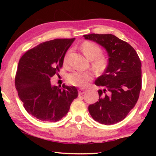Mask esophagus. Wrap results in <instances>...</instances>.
I'll list each match as a JSON object with an SVG mask.
<instances>
[{"label": "esophagus", "mask_w": 156, "mask_h": 156, "mask_svg": "<svg viewBox=\"0 0 156 156\" xmlns=\"http://www.w3.org/2000/svg\"><path fill=\"white\" fill-rule=\"evenodd\" d=\"M86 92V90H84V89H79V94L80 95H82L83 94H84Z\"/></svg>", "instance_id": "34e87169"}]
</instances>
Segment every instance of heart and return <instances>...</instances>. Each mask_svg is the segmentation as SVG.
Instances as JSON below:
<instances>
[{"mask_svg": "<svg viewBox=\"0 0 156 156\" xmlns=\"http://www.w3.org/2000/svg\"><path fill=\"white\" fill-rule=\"evenodd\" d=\"M82 51L87 59L93 60V67L99 71H103L108 65V60L105 57L101 56V48L93 42L87 41L82 44ZM68 55H66L65 62L67 60ZM94 79V74L90 72H73L67 76L69 84L73 86L85 87Z\"/></svg>", "mask_w": 156, "mask_h": 156, "instance_id": "b5f03b06", "label": "heart"}]
</instances>
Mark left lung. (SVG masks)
I'll use <instances>...</instances> for the list:
<instances>
[{
    "label": "left lung",
    "mask_w": 156,
    "mask_h": 156,
    "mask_svg": "<svg viewBox=\"0 0 156 156\" xmlns=\"http://www.w3.org/2000/svg\"><path fill=\"white\" fill-rule=\"evenodd\" d=\"M92 40L107 51L108 63L104 74L95 81L103 87L98 91L99 101L89 106V112L102 124H114L124 119L135 106L141 89V62L128 42L112 34H89Z\"/></svg>",
    "instance_id": "8db88e82"
}]
</instances>
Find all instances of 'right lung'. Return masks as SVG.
<instances>
[{
  "instance_id": "right-lung-1",
  "label": "right lung",
  "mask_w": 156,
  "mask_h": 156,
  "mask_svg": "<svg viewBox=\"0 0 156 156\" xmlns=\"http://www.w3.org/2000/svg\"><path fill=\"white\" fill-rule=\"evenodd\" d=\"M75 38L55 39L27 50L19 60L15 84L27 113L42 121L57 122L66 116L78 97L75 87L52 86L50 79L62 67Z\"/></svg>"
}]
</instances>
